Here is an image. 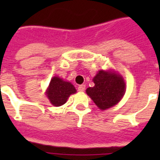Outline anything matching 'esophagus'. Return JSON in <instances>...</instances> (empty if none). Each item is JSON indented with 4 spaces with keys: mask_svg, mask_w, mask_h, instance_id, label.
I'll return each mask as SVG.
<instances>
[{
    "mask_svg": "<svg viewBox=\"0 0 160 160\" xmlns=\"http://www.w3.org/2000/svg\"><path fill=\"white\" fill-rule=\"evenodd\" d=\"M85 85H80L78 86V90L80 91V92H83V91H85Z\"/></svg>",
    "mask_w": 160,
    "mask_h": 160,
    "instance_id": "1",
    "label": "esophagus"
}]
</instances>
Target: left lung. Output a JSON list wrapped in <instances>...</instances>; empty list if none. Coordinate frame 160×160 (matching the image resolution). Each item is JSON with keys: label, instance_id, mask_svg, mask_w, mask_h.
Listing matches in <instances>:
<instances>
[{"label": "left lung", "instance_id": "obj_1", "mask_svg": "<svg viewBox=\"0 0 160 160\" xmlns=\"http://www.w3.org/2000/svg\"><path fill=\"white\" fill-rule=\"evenodd\" d=\"M93 81L95 86L88 88L86 93L102 110L116 105L125 93L124 79L115 72L100 70Z\"/></svg>", "mask_w": 160, "mask_h": 160}]
</instances>
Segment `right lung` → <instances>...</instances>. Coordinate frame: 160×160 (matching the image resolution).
Here are the masks:
<instances>
[{
	"mask_svg": "<svg viewBox=\"0 0 160 160\" xmlns=\"http://www.w3.org/2000/svg\"><path fill=\"white\" fill-rule=\"evenodd\" d=\"M46 93L50 102L54 106H60L67 101L70 95L76 93V90L70 82L55 76L51 79Z\"/></svg>",
	"mask_w": 160,
	"mask_h": 160,
	"instance_id": "1",
	"label": "right lung"
}]
</instances>
